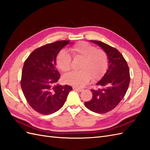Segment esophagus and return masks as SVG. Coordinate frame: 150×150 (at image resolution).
I'll return each instance as SVG.
<instances>
[{
    "mask_svg": "<svg viewBox=\"0 0 150 150\" xmlns=\"http://www.w3.org/2000/svg\"><path fill=\"white\" fill-rule=\"evenodd\" d=\"M73 89H74V90H75V91H79V92H81V91H83V89H82V88H76V87H74V88H73Z\"/></svg>",
    "mask_w": 150,
    "mask_h": 150,
    "instance_id": "esophagus-1",
    "label": "esophagus"
}]
</instances>
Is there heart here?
<instances>
[{
  "label": "heart",
  "instance_id": "obj_1",
  "mask_svg": "<svg viewBox=\"0 0 150 150\" xmlns=\"http://www.w3.org/2000/svg\"><path fill=\"white\" fill-rule=\"evenodd\" d=\"M74 57L82 59L79 66L81 70L72 71L66 75L64 81L76 88H82L88 83L90 79L96 80L102 75L107 66V57L105 52L89 43L81 41L70 48ZM56 62L58 68L67 73L71 69V58L66 50L59 52Z\"/></svg>",
  "mask_w": 150,
  "mask_h": 150
}]
</instances>
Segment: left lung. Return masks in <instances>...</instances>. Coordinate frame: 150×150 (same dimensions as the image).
Here are the masks:
<instances>
[{
  "label": "left lung",
  "instance_id": "obj_1",
  "mask_svg": "<svg viewBox=\"0 0 150 150\" xmlns=\"http://www.w3.org/2000/svg\"><path fill=\"white\" fill-rule=\"evenodd\" d=\"M105 52L108 68L96 84L98 89H91L92 99L85 102L86 107L93 112L106 113L116 107L123 98L130 83V71L127 62L116 48L102 41L90 40Z\"/></svg>",
  "mask_w": 150,
  "mask_h": 150
}]
</instances>
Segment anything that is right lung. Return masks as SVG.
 I'll list each match as a JSON object with an SVG mask.
<instances>
[{
    "label": "right lung",
    "mask_w": 150,
    "mask_h": 150,
    "mask_svg": "<svg viewBox=\"0 0 150 150\" xmlns=\"http://www.w3.org/2000/svg\"><path fill=\"white\" fill-rule=\"evenodd\" d=\"M69 41H58L34 50L24 62L21 87L29 105L36 112L48 115L63 106L70 86L56 84L60 74L56 69L59 52Z\"/></svg>",
    "instance_id": "1"
}]
</instances>
